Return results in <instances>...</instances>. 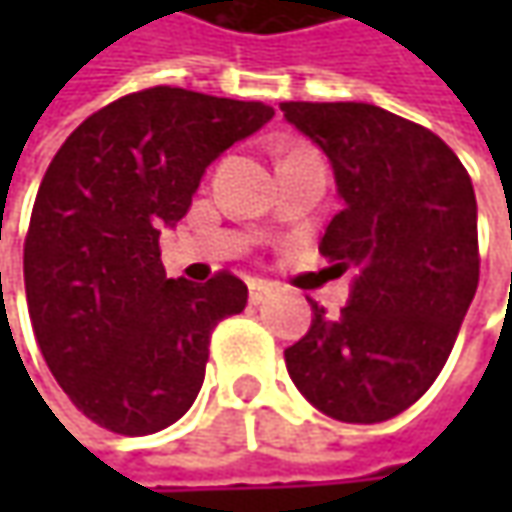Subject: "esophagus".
Listing matches in <instances>:
<instances>
[{
    "instance_id": "obj_1",
    "label": "esophagus",
    "mask_w": 512,
    "mask_h": 512,
    "mask_svg": "<svg viewBox=\"0 0 512 512\" xmlns=\"http://www.w3.org/2000/svg\"><path fill=\"white\" fill-rule=\"evenodd\" d=\"M273 296V285L267 282H250V305H265Z\"/></svg>"
}]
</instances>
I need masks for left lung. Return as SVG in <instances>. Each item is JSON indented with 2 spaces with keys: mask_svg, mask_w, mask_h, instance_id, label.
I'll use <instances>...</instances> for the list:
<instances>
[{
  "mask_svg": "<svg viewBox=\"0 0 512 512\" xmlns=\"http://www.w3.org/2000/svg\"><path fill=\"white\" fill-rule=\"evenodd\" d=\"M333 165L344 207L322 256L359 276L336 319L313 305L287 373L330 419L376 424L436 382L479 287L476 193L433 130L364 102H282Z\"/></svg>",
  "mask_w": 512,
  "mask_h": 512,
  "instance_id": "left-lung-1",
  "label": "left lung"
}]
</instances>
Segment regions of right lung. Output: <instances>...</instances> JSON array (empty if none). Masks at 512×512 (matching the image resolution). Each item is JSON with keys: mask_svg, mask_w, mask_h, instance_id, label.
Listing matches in <instances>:
<instances>
[{"mask_svg": "<svg viewBox=\"0 0 512 512\" xmlns=\"http://www.w3.org/2000/svg\"><path fill=\"white\" fill-rule=\"evenodd\" d=\"M270 119L262 102L156 85L96 110L56 150L25 236V296L53 379L90 422L148 436L196 402L210 333L245 310L247 285L230 270L168 279L159 227Z\"/></svg>", "mask_w": 512, "mask_h": 512, "instance_id": "right-lung-1", "label": "right lung"}]
</instances>
